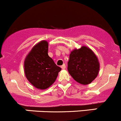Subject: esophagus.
<instances>
[{
    "label": "esophagus",
    "instance_id": "34e87169",
    "mask_svg": "<svg viewBox=\"0 0 121 121\" xmlns=\"http://www.w3.org/2000/svg\"><path fill=\"white\" fill-rule=\"evenodd\" d=\"M61 67L62 69H66V64H63V65H62V66H61Z\"/></svg>",
    "mask_w": 121,
    "mask_h": 121
}]
</instances>
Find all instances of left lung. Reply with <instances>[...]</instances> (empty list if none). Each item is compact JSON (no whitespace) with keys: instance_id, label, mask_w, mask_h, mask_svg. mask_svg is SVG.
<instances>
[{"instance_id":"1","label":"left lung","mask_w":121,"mask_h":121,"mask_svg":"<svg viewBox=\"0 0 121 121\" xmlns=\"http://www.w3.org/2000/svg\"><path fill=\"white\" fill-rule=\"evenodd\" d=\"M67 64L69 73L81 84H89L99 74L100 64L97 57L91 49L85 46L71 52Z\"/></svg>"}]
</instances>
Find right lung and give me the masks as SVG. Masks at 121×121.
I'll return each mask as SVG.
<instances>
[{"mask_svg":"<svg viewBox=\"0 0 121 121\" xmlns=\"http://www.w3.org/2000/svg\"><path fill=\"white\" fill-rule=\"evenodd\" d=\"M48 42L42 40L35 45L24 61V72L35 87L45 90L55 81L61 70L48 54Z\"/></svg>","mask_w":121,"mask_h":121,"instance_id":"1","label":"right lung"}]
</instances>
